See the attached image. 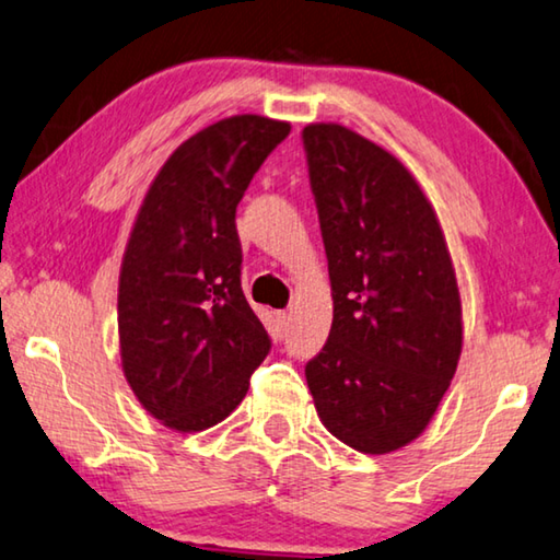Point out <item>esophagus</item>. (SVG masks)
I'll return each mask as SVG.
<instances>
[{
  "label": "esophagus",
  "instance_id": "34e87169",
  "mask_svg": "<svg viewBox=\"0 0 560 560\" xmlns=\"http://www.w3.org/2000/svg\"><path fill=\"white\" fill-rule=\"evenodd\" d=\"M289 318H291V316H289L287 312H277V324H279L281 331L289 326Z\"/></svg>",
  "mask_w": 560,
  "mask_h": 560
}]
</instances>
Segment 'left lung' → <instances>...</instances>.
I'll use <instances>...</instances> for the list:
<instances>
[{
    "instance_id": "1",
    "label": "left lung",
    "mask_w": 560,
    "mask_h": 560,
    "mask_svg": "<svg viewBox=\"0 0 560 560\" xmlns=\"http://www.w3.org/2000/svg\"><path fill=\"white\" fill-rule=\"evenodd\" d=\"M331 279L328 341L306 363L318 419L388 454L429 425L460 357L454 264L421 186L341 124L301 131Z\"/></svg>"
}]
</instances>
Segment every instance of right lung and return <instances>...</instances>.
I'll return each instance as SVG.
<instances>
[{"instance_id": "1", "label": "right lung", "mask_w": 560, "mask_h": 560, "mask_svg": "<svg viewBox=\"0 0 560 560\" xmlns=\"http://www.w3.org/2000/svg\"><path fill=\"white\" fill-rule=\"evenodd\" d=\"M287 121L238 114L186 139L149 186L119 273V346L131 392L176 431L242 404L271 349L242 291L236 207Z\"/></svg>"}]
</instances>
